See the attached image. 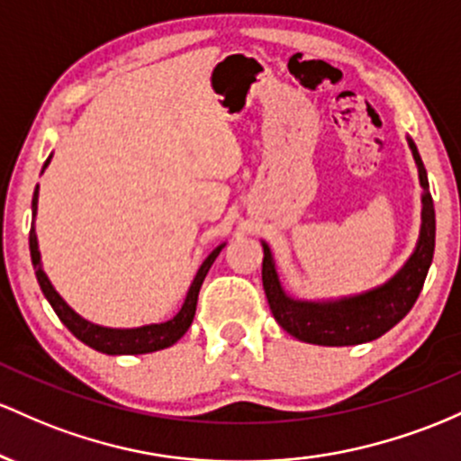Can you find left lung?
<instances>
[{
    "label": "left lung",
    "mask_w": 461,
    "mask_h": 461,
    "mask_svg": "<svg viewBox=\"0 0 461 461\" xmlns=\"http://www.w3.org/2000/svg\"><path fill=\"white\" fill-rule=\"evenodd\" d=\"M407 146L418 167L422 187L420 232L413 252L398 270L381 285L366 292L346 294L338 298H296L287 294L278 276L276 261L270 246H263V289L272 315L292 338L318 346H357L372 342L396 327L416 303L420 294L436 248V211L429 194L427 169L418 154L416 143L407 137Z\"/></svg>",
    "instance_id": "obj_1"
}]
</instances>
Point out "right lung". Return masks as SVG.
<instances>
[{"instance_id":"right-lung-1","label":"right lung","mask_w":461,"mask_h":461,"mask_svg":"<svg viewBox=\"0 0 461 461\" xmlns=\"http://www.w3.org/2000/svg\"><path fill=\"white\" fill-rule=\"evenodd\" d=\"M51 157H54V154H50L48 161H45L43 172L51 163ZM36 209H39V185H36L34 195H32L34 220H36ZM224 246L226 244H220L217 248H213V250L206 255L204 261L200 263L198 272H195L194 281H191V285L187 289V296H185L183 304H180L178 313H176L174 318L165 320V322L141 324V327L115 329V327H102V324H95L91 322V320L82 318L80 313H76L74 309L65 303V298L56 292L54 285H51V281L48 278V274L43 270L34 221H32V229H30V257H32L34 274H36V281H39L41 285V292L45 294V298H48L51 309H54L56 315L60 318V322H63L82 344L91 346L93 350L104 355H146V353H154V350H163L167 348V346H174L178 342V339L189 330L191 322H194L200 287H203L206 272H209V267L213 266V261Z\"/></svg>"}]
</instances>
